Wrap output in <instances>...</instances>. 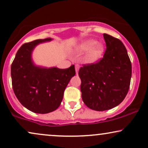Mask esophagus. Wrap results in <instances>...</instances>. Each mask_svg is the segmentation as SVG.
Returning <instances> with one entry per match:
<instances>
[{
    "label": "esophagus",
    "mask_w": 148,
    "mask_h": 148,
    "mask_svg": "<svg viewBox=\"0 0 148 148\" xmlns=\"http://www.w3.org/2000/svg\"><path fill=\"white\" fill-rule=\"evenodd\" d=\"M79 65L78 64H75V71H76V73H78V71H79Z\"/></svg>",
    "instance_id": "1"
}]
</instances>
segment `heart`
Instances as JSON below:
<instances>
[{
    "label": "heart",
    "instance_id": "1",
    "mask_svg": "<svg viewBox=\"0 0 148 148\" xmlns=\"http://www.w3.org/2000/svg\"><path fill=\"white\" fill-rule=\"evenodd\" d=\"M78 49L83 51H89L87 59L90 62H94L101 57L104 47L101 42H97L95 40H88L82 43L78 47Z\"/></svg>",
    "mask_w": 148,
    "mask_h": 148
}]
</instances>
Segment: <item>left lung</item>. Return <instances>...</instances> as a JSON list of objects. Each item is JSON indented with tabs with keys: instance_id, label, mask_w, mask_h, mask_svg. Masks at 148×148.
I'll list each match as a JSON object with an SVG mask.
<instances>
[{
	"instance_id": "left-lung-1",
	"label": "left lung",
	"mask_w": 148,
	"mask_h": 148,
	"mask_svg": "<svg viewBox=\"0 0 148 148\" xmlns=\"http://www.w3.org/2000/svg\"><path fill=\"white\" fill-rule=\"evenodd\" d=\"M106 49L96 63L79 69L80 89L84 103L97 111L109 110L121 103L130 88L132 64L120 40L103 34Z\"/></svg>"
}]
</instances>
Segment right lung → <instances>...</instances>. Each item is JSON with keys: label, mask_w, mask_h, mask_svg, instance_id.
Listing matches in <instances>:
<instances>
[{"label": "right lung", "mask_w": 148, "mask_h": 148, "mask_svg": "<svg viewBox=\"0 0 148 148\" xmlns=\"http://www.w3.org/2000/svg\"><path fill=\"white\" fill-rule=\"evenodd\" d=\"M50 40L51 38H47L24 44L11 66L13 90L18 101L39 114L53 112L60 106L66 87L75 75L74 65L64 69H47L33 63L32 53L36 45Z\"/></svg>", "instance_id": "add662e5"}]
</instances>
